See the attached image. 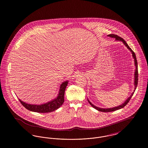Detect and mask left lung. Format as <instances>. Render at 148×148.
<instances>
[{
    "instance_id": "left-lung-1",
    "label": "left lung",
    "mask_w": 148,
    "mask_h": 148,
    "mask_svg": "<svg viewBox=\"0 0 148 148\" xmlns=\"http://www.w3.org/2000/svg\"><path fill=\"white\" fill-rule=\"evenodd\" d=\"M108 36H110L111 38H115V40L116 41H120V42H122L127 47V48L130 51V52L132 53V56L133 58H134V64H135V72H134V90L133 92H132V94L130 95V96L127 99V100L121 105L118 106H115V107H114V108H99L97 107L96 106L93 105L92 104V103L89 100V99H88V102L89 103V104L92 106L94 108H95V109H97V110L100 111V112H114V111H115V110H119L120 109L123 108H124L125 106L127 105V104L129 103V100H130V99L132 98V97L133 95L134 94V92L135 91V89L137 87V85H138V62H137V60H136V56H135V54L134 53V51L132 50V49L129 47V45H127L126 42L123 39L121 38V37H120L119 36H118L117 35H115V34H109V35H108Z\"/></svg>"
}]
</instances>
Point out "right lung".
<instances>
[{"label": "right lung", "mask_w": 148, "mask_h": 148, "mask_svg": "<svg viewBox=\"0 0 148 148\" xmlns=\"http://www.w3.org/2000/svg\"><path fill=\"white\" fill-rule=\"evenodd\" d=\"M68 82V80L63 82L60 86L59 91L56 98L46 103L39 105L30 104L21 101V99L19 100L23 106L27 109L32 112L36 113H46L55 111L63 104L64 101V92Z\"/></svg>", "instance_id": "right-lung-1"}]
</instances>
